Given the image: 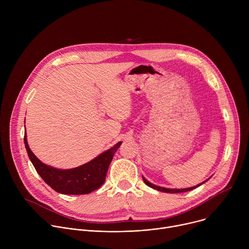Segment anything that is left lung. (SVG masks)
Here are the masks:
<instances>
[{"label": "left lung", "instance_id": "1", "mask_svg": "<svg viewBox=\"0 0 249 249\" xmlns=\"http://www.w3.org/2000/svg\"><path fill=\"white\" fill-rule=\"evenodd\" d=\"M143 180H144V182L148 185V186H150V187H152V188H154V189H156V190H158V191H160V192H164V193H182V192H187V191H190V190H193V189H195V188H197V187H199L200 185H202L203 183H205L206 181H208V179L207 180H205L204 182H202V183H200V184H198V185H195V186H193V187H189V188H181V189H170V188H165V187H160V186H158V185H155V184H153V183H151V182H149L145 177L143 176Z\"/></svg>", "mask_w": 249, "mask_h": 249}]
</instances>
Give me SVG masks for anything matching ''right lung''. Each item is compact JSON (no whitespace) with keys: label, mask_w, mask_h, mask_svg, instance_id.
<instances>
[{"label":"right lung","mask_w":249,"mask_h":249,"mask_svg":"<svg viewBox=\"0 0 249 249\" xmlns=\"http://www.w3.org/2000/svg\"><path fill=\"white\" fill-rule=\"evenodd\" d=\"M121 144L122 142H118L115 146L83 165L70 169H59L43 163L36 158L27 144L26 130L24 133L25 149L37 173L52 189L68 195L89 194L98 189L104 183L109 164Z\"/></svg>","instance_id":"obj_1"}]
</instances>
